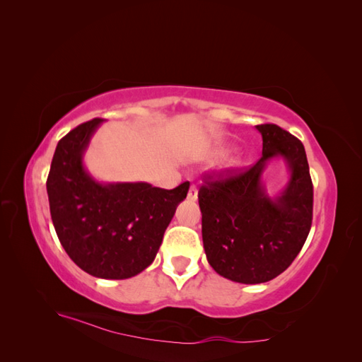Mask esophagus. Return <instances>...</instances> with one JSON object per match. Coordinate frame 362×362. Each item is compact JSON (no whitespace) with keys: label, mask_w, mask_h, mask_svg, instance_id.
Returning a JSON list of instances; mask_svg holds the SVG:
<instances>
[{"label":"esophagus","mask_w":362,"mask_h":362,"mask_svg":"<svg viewBox=\"0 0 362 362\" xmlns=\"http://www.w3.org/2000/svg\"><path fill=\"white\" fill-rule=\"evenodd\" d=\"M187 199H189V201H192V202L198 201V189H196V185H193V184L190 185V189H189Z\"/></svg>","instance_id":"obj_1"}]
</instances>
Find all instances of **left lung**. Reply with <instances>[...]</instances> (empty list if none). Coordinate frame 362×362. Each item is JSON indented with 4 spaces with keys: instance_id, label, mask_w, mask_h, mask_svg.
<instances>
[{
    "instance_id": "1",
    "label": "left lung",
    "mask_w": 362,
    "mask_h": 362,
    "mask_svg": "<svg viewBox=\"0 0 362 362\" xmlns=\"http://www.w3.org/2000/svg\"><path fill=\"white\" fill-rule=\"evenodd\" d=\"M255 128L262 137L257 164L226 180L205 181L198 194L206 259L218 275L240 284L281 275L298 257L313 221V182L302 141L278 125ZM276 158L286 163L291 178L270 197L262 175Z\"/></svg>"
}]
</instances>
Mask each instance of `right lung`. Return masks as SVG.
Wrapping results in <instances>:
<instances>
[{
    "mask_svg": "<svg viewBox=\"0 0 362 362\" xmlns=\"http://www.w3.org/2000/svg\"><path fill=\"white\" fill-rule=\"evenodd\" d=\"M101 124L103 119H92L57 144L47 180L49 211L76 266L95 278L127 279L154 261L190 182L164 190L149 182L95 180L84 154Z\"/></svg>",
    "mask_w": 362,
    "mask_h": 362,
    "instance_id": "right-lung-1",
    "label": "right lung"
}]
</instances>
